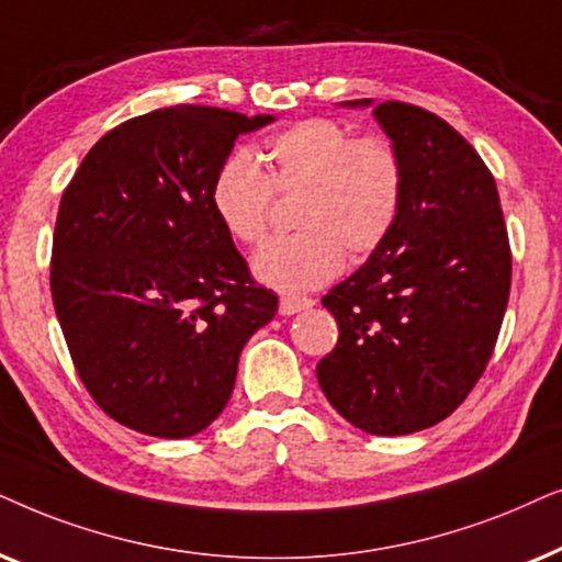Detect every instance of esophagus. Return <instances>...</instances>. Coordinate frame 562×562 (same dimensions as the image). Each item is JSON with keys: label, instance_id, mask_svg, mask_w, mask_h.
I'll list each match as a JSON object with an SVG mask.
<instances>
[{"label": "esophagus", "instance_id": "1", "mask_svg": "<svg viewBox=\"0 0 562 562\" xmlns=\"http://www.w3.org/2000/svg\"><path fill=\"white\" fill-rule=\"evenodd\" d=\"M311 305H313L311 297H301V295H282L280 297L282 316H293V313H301L305 308H311Z\"/></svg>", "mask_w": 562, "mask_h": 562}]
</instances>
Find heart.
<instances>
[{"label": "heart", "mask_w": 562, "mask_h": 562, "mask_svg": "<svg viewBox=\"0 0 562 562\" xmlns=\"http://www.w3.org/2000/svg\"><path fill=\"white\" fill-rule=\"evenodd\" d=\"M259 167L236 148L211 182V207L236 244H259L277 194H297L293 236L254 254V274L282 293L331 282L344 259H364L391 236L403 200V161L383 136L349 138L334 120L311 117L277 133Z\"/></svg>", "instance_id": "obj_1"}]
</instances>
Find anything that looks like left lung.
I'll return each instance as SVG.
<instances>
[{"label": "left lung", "instance_id": "left-lung-1", "mask_svg": "<svg viewBox=\"0 0 562 562\" xmlns=\"http://www.w3.org/2000/svg\"><path fill=\"white\" fill-rule=\"evenodd\" d=\"M372 112L403 161L401 213L321 301L339 341L316 375L349 424L401 437L450 416L483 375L506 313L512 249L493 175L450 123L395 100Z\"/></svg>", "mask_w": 562, "mask_h": 562}]
</instances>
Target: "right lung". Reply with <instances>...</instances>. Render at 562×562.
I'll return each mask as SVG.
<instances>
[{
    "label": "right lung",
    "mask_w": 562,
    "mask_h": 562,
    "mask_svg": "<svg viewBox=\"0 0 562 562\" xmlns=\"http://www.w3.org/2000/svg\"><path fill=\"white\" fill-rule=\"evenodd\" d=\"M272 115L177 104L97 140L58 205L50 293L81 383L148 437L211 426L238 357L277 313L211 207L236 138Z\"/></svg>",
    "instance_id": "add662e5"
}]
</instances>
